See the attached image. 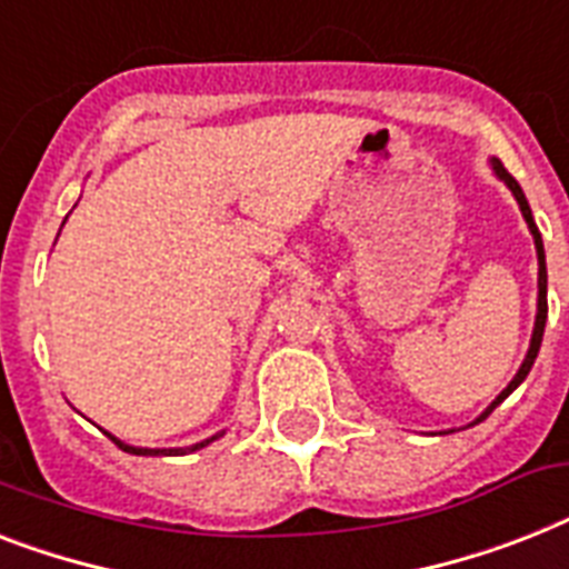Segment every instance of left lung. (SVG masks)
Masks as SVG:
<instances>
[{
    "mask_svg": "<svg viewBox=\"0 0 569 569\" xmlns=\"http://www.w3.org/2000/svg\"><path fill=\"white\" fill-rule=\"evenodd\" d=\"M491 163H493V172L500 174V178L506 180V187H509L511 192H515L517 204H520V210H523V219H526V224H529V230H532V237H535V248H538V266H540V269H538V318H535L532 345H529V353H526L523 365H520V371L515 373V380H511L509 386H506V389H502V395L497 397V400H493V403L488 406V409H485V412L479 415L477 420H473V423H479V420H485V418H488V415H491L493 409H497V406H500L502 400H506V397H509L511 391H515L517 386H520V382L526 380V373L532 371L535 357H538V350H540V341H543V327H547V262H543V242H540L538 224H535V219H532V210H529V201H526V196H523V189H520V183H517V180L511 178L509 172H506V166H502L500 160H491Z\"/></svg>",
    "mask_w": 569,
    "mask_h": 569,
    "instance_id": "left-lung-1",
    "label": "left lung"
}]
</instances>
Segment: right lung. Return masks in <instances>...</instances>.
<instances>
[{
  "label": "right lung",
  "mask_w": 569,
  "mask_h": 569,
  "mask_svg": "<svg viewBox=\"0 0 569 569\" xmlns=\"http://www.w3.org/2000/svg\"><path fill=\"white\" fill-rule=\"evenodd\" d=\"M216 438H219V436H212V438H207V441H201V445L189 447V452L198 450V447H207V445H210V441H216ZM110 441H113V445H119V450L131 452V456H180V452H187V450H146V447L122 445V441H119V438H113V436H110Z\"/></svg>",
  "instance_id": "1"
}]
</instances>
